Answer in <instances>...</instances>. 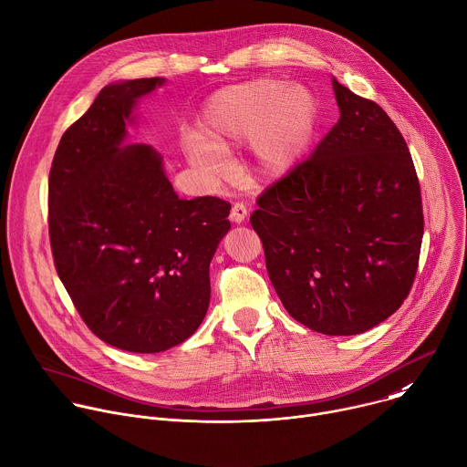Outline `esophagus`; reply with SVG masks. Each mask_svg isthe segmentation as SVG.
<instances>
[{"mask_svg": "<svg viewBox=\"0 0 467 467\" xmlns=\"http://www.w3.org/2000/svg\"><path fill=\"white\" fill-rule=\"evenodd\" d=\"M247 214H249V211H247V207H245L244 203H234L233 209H231V222H234V223H244L245 218H247Z\"/></svg>", "mask_w": 467, "mask_h": 467, "instance_id": "34e87169", "label": "esophagus"}]
</instances>
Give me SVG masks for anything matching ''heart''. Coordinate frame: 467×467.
Listing matches in <instances>:
<instances>
[{
    "label": "heart",
    "mask_w": 467,
    "mask_h": 467,
    "mask_svg": "<svg viewBox=\"0 0 467 467\" xmlns=\"http://www.w3.org/2000/svg\"><path fill=\"white\" fill-rule=\"evenodd\" d=\"M319 120L316 95L302 84L256 78L229 86L205 104L202 133H185L189 165L216 180L227 171V155L249 142L251 169L260 182L284 178L306 153Z\"/></svg>",
    "instance_id": "b5f03b06"
}]
</instances>
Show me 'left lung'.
Masks as SVG:
<instances>
[{
  "label": "left lung",
  "mask_w": 467,
  "mask_h": 467,
  "mask_svg": "<svg viewBox=\"0 0 467 467\" xmlns=\"http://www.w3.org/2000/svg\"><path fill=\"white\" fill-rule=\"evenodd\" d=\"M339 120L258 198L251 225L287 314L325 336H358L407 298L423 213L405 139L372 100L332 77Z\"/></svg>",
  "instance_id": "left-lung-1"
}]
</instances>
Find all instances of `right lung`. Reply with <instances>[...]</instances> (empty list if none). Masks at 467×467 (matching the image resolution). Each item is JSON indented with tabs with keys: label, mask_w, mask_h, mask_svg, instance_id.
I'll use <instances>...</instances> for the list:
<instances>
[{
	"label": "right lung",
	"mask_w": 467,
	"mask_h": 467,
	"mask_svg": "<svg viewBox=\"0 0 467 467\" xmlns=\"http://www.w3.org/2000/svg\"><path fill=\"white\" fill-rule=\"evenodd\" d=\"M165 78L102 88L60 139L49 174L55 265L89 330L135 354L189 339L211 302L209 265L231 205L182 200L163 155L130 142L137 102Z\"/></svg>",
	"instance_id": "add662e5"
}]
</instances>
